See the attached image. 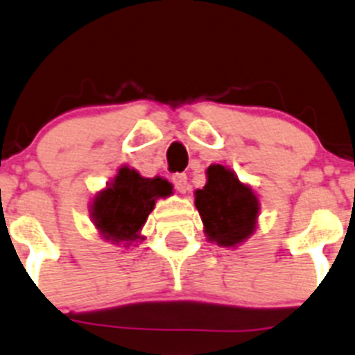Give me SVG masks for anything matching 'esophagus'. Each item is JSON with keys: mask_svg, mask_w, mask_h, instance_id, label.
Instances as JSON below:
<instances>
[{"mask_svg": "<svg viewBox=\"0 0 355 355\" xmlns=\"http://www.w3.org/2000/svg\"><path fill=\"white\" fill-rule=\"evenodd\" d=\"M171 180H173V185L177 187L178 192L185 194V192L189 191V182H187V175L185 173H175L173 177H171Z\"/></svg>", "mask_w": 355, "mask_h": 355, "instance_id": "1", "label": "esophagus"}]
</instances>
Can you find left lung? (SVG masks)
<instances>
[{"mask_svg":"<svg viewBox=\"0 0 355 355\" xmlns=\"http://www.w3.org/2000/svg\"><path fill=\"white\" fill-rule=\"evenodd\" d=\"M206 178L205 187L194 192L206 239L223 248H236L257 229L258 198L250 185L222 164L208 166Z\"/></svg>","mask_w":355,"mask_h":355,"instance_id":"obj_1","label":"left lung"}]
</instances>
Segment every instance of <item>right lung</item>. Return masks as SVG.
Returning a JSON list of instances; mask_svg holds the SVG:
<instances>
[{"instance_id":"1","label":"right lung","mask_w":355,"mask_h":355,"mask_svg":"<svg viewBox=\"0 0 355 355\" xmlns=\"http://www.w3.org/2000/svg\"><path fill=\"white\" fill-rule=\"evenodd\" d=\"M170 194L173 187L164 178H146L133 168L121 166L114 180L94 198L92 218L105 241L130 246L144 239L140 230L156 206V199Z\"/></svg>"}]
</instances>
